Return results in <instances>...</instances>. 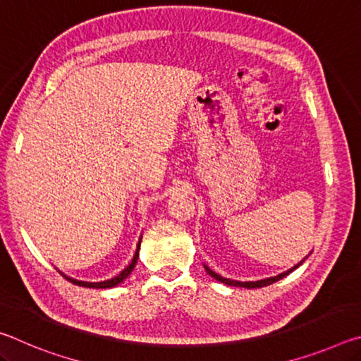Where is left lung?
I'll return each mask as SVG.
<instances>
[{
  "label": "left lung",
  "mask_w": 361,
  "mask_h": 361,
  "mask_svg": "<svg viewBox=\"0 0 361 361\" xmlns=\"http://www.w3.org/2000/svg\"><path fill=\"white\" fill-rule=\"evenodd\" d=\"M309 255H310V253H309ZM309 255H307V256H309ZM307 256H305V258H307ZM305 258H304L302 261H299L296 266H293L291 269H288V271L279 274V276H274V277H269V279H262V280H256V282H240V280L226 279V277L219 276V274L213 272L212 269H210L209 266H207V264H204V267H205V271H207V274H209L210 277H213L215 280H218V282H221V283H224V285H229V286H242V288H261V286H267V285H271V283H276L277 280H280V279H283V277L288 276L290 272H293V271H295V269H298L299 266L302 264V262L305 261Z\"/></svg>",
  "instance_id": "obj_1"
}]
</instances>
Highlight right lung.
<instances>
[{"label": "right lung", "instance_id": "obj_1", "mask_svg": "<svg viewBox=\"0 0 361 361\" xmlns=\"http://www.w3.org/2000/svg\"><path fill=\"white\" fill-rule=\"evenodd\" d=\"M142 237L143 235H140V239H138V243H137V250H135V255H133V258H132V261L129 262V266L127 267H124V271H121L118 276L116 277H113V279H108V280H103V282H84V280H76V279H73V277H68L66 276V274H63L62 271H59L60 274H62V276L66 279V280H70L71 283H75V285H79V286H85V288H113V286H118L119 283H122L124 282V280L130 276V272L133 271V267H135V264H137V261H138V253H140V245H142Z\"/></svg>", "mask_w": 361, "mask_h": 361}]
</instances>
